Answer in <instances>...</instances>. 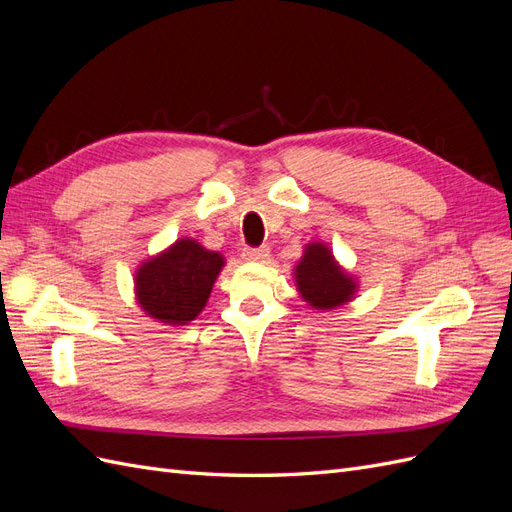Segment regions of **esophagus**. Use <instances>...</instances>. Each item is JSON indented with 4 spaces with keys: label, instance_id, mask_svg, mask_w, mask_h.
I'll return each instance as SVG.
<instances>
[{
    "label": "esophagus",
    "instance_id": "34e87169",
    "mask_svg": "<svg viewBox=\"0 0 512 512\" xmlns=\"http://www.w3.org/2000/svg\"><path fill=\"white\" fill-rule=\"evenodd\" d=\"M243 258L245 260H254V262H262L269 258V247L260 245V247H245L243 250Z\"/></svg>",
    "mask_w": 512,
    "mask_h": 512
}]
</instances>
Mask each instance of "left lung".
Returning a JSON list of instances; mask_svg holds the SVG:
<instances>
[{"mask_svg":"<svg viewBox=\"0 0 512 512\" xmlns=\"http://www.w3.org/2000/svg\"><path fill=\"white\" fill-rule=\"evenodd\" d=\"M301 297L316 309H333L352 299L356 284L335 262L327 245L305 247L301 262L294 269Z\"/></svg>","mask_w":512,"mask_h":512,"instance_id":"8db88e82","label":"left lung"}]
</instances>
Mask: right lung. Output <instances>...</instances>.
<instances>
[{
	"label": "right lung",
	"mask_w": 512,
	"mask_h": 512,
	"mask_svg": "<svg viewBox=\"0 0 512 512\" xmlns=\"http://www.w3.org/2000/svg\"><path fill=\"white\" fill-rule=\"evenodd\" d=\"M222 267L224 258L218 252H209L192 239H181L138 269V303L160 322H190L205 307Z\"/></svg>",
	"instance_id": "1"
}]
</instances>
